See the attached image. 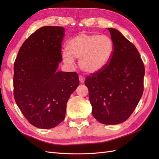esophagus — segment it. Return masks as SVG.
I'll return each instance as SVG.
<instances>
[{
    "mask_svg": "<svg viewBox=\"0 0 159 159\" xmlns=\"http://www.w3.org/2000/svg\"><path fill=\"white\" fill-rule=\"evenodd\" d=\"M79 80H80V83H84V81H85V78H84L82 75H80L79 76Z\"/></svg>",
    "mask_w": 159,
    "mask_h": 159,
    "instance_id": "1",
    "label": "esophagus"
}]
</instances>
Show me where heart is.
I'll return each mask as SVG.
<instances>
[{"instance_id": "b5f03b06", "label": "heart", "mask_w": 159, "mask_h": 159, "mask_svg": "<svg viewBox=\"0 0 159 159\" xmlns=\"http://www.w3.org/2000/svg\"><path fill=\"white\" fill-rule=\"evenodd\" d=\"M62 56L64 63L74 64L79 60L81 70L88 74H96L103 70L111 59L114 44L107 36L81 33L70 39Z\"/></svg>"}]
</instances>
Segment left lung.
I'll return each instance as SVG.
<instances>
[{"label": "left lung", "mask_w": 159, "mask_h": 159, "mask_svg": "<svg viewBox=\"0 0 159 159\" xmlns=\"http://www.w3.org/2000/svg\"><path fill=\"white\" fill-rule=\"evenodd\" d=\"M114 44L109 64L98 73L88 75L93 116L105 125L121 123L131 116L143 93L145 67L133 44L114 28H108Z\"/></svg>", "instance_id": "obj_1"}]
</instances>
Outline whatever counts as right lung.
Masks as SVG:
<instances>
[{"label": "right lung", "mask_w": 159, "mask_h": 159, "mask_svg": "<svg viewBox=\"0 0 159 159\" xmlns=\"http://www.w3.org/2000/svg\"><path fill=\"white\" fill-rule=\"evenodd\" d=\"M64 28L44 26L28 37L14 64V98L28 122L51 129L65 119L66 104L79 85L76 72L57 71Z\"/></svg>", "instance_id": "obj_1"}]
</instances>
